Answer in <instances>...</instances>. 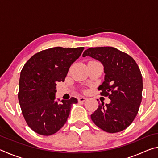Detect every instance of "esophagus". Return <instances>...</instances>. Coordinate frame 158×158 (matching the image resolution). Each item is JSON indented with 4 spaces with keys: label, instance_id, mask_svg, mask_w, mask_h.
<instances>
[{
    "label": "esophagus",
    "instance_id": "esophagus-1",
    "mask_svg": "<svg viewBox=\"0 0 158 158\" xmlns=\"http://www.w3.org/2000/svg\"><path fill=\"white\" fill-rule=\"evenodd\" d=\"M87 100V98H85V97H80V98H78V100H79V102H84V101H85Z\"/></svg>",
    "mask_w": 158,
    "mask_h": 158
}]
</instances>
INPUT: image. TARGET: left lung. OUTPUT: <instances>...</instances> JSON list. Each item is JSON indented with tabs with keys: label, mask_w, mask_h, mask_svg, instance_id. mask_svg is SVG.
Returning <instances> with one entry per match:
<instances>
[{
	"label": "left lung",
	"mask_w": 158,
	"mask_h": 158,
	"mask_svg": "<svg viewBox=\"0 0 158 158\" xmlns=\"http://www.w3.org/2000/svg\"><path fill=\"white\" fill-rule=\"evenodd\" d=\"M87 56L103 65L105 81L98 90L111 100L109 104H99L90 115L92 121L106 132H121L132 123L139 109L143 90L140 69L132 57L114 47L89 48L83 53V57Z\"/></svg>",
	"instance_id": "obj_1"
}]
</instances>
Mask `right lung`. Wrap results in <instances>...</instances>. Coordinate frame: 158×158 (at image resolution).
I'll return each mask as SVG.
<instances>
[{
    "label": "right lung",
    "mask_w": 158,
    "mask_h": 158,
    "mask_svg": "<svg viewBox=\"0 0 158 158\" xmlns=\"http://www.w3.org/2000/svg\"><path fill=\"white\" fill-rule=\"evenodd\" d=\"M84 47H53L35 53L23 66L18 98L26 123L34 132L44 136L57 132L68 120L77 98L56 100V83L64 81L72 64ZM59 101L60 100H58Z\"/></svg>",
    "instance_id": "obj_1"
}]
</instances>
